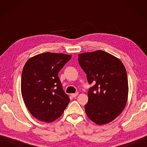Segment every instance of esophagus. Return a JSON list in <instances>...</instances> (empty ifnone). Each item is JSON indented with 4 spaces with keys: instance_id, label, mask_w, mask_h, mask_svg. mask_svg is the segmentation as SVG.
<instances>
[{
    "instance_id": "obj_1",
    "label": "esophagus",
    "mask_w": 147,
    "mask_h": 147,
    "mask_svg": "<svg viewBox=\"0 0 147 147\" xmlns=\"http://www.w3.org/2000/svg\"><path fill=\"white\" fill-rule=\"evenodd\" d=\"M78 95V93H72V94L71 95L73 97H76V96Z\"/></svg>"
}]
</instances>
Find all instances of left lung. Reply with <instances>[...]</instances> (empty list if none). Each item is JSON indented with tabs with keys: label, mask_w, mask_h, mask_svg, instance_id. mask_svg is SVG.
Wrapping results in <instances>:
<instances>
[{
	"label": "left lung",
	"mask_w": 147,
	"mask_h": 147,
	"mask_svg": "<svg viewBox=\"0 0 147 147\" xmlns=\"http://www.w3.org/2000/svg\"><path fill=\"white\" fill-rule=\"evenodd\" d=\"M78 62L94 85L88 92L85 105L87 116L98 125L115 119L125 108L128 96L127 73L120 59L109 53L96 51L78 55Z\"/></svg>",
	"instance_id": "left-lung-1"
}]
</instances>
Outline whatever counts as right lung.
I'll use <instances>...</instances> for the list:
<instances>
[{"instance_id": "right-lung-1", "label": "right lung", "mask_w": 147, "mask_h": 147, "mask_svg": "<svg viewBox=\"0 0 147 147\" xmlns=\"http://www.w3.org/2000/svg\"><path fill=\"white\" fill-rule=\"evenodd\" d=\"M71 55L45 52L30 58L21 74V90L26 107L39 121L51 123L60 117L70 99L58 73Z\"/></svg>"}]
</instances>
